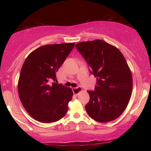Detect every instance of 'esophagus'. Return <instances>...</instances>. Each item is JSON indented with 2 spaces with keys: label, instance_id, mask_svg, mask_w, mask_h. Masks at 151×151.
<instances>
[{
  "label": "esophagus",
  "instance_id": "1",
  "mask_svg": "<svg viewBox=\"0 0 151 151\" xmlns=\"http://www.w3.org/2000/svg\"><path fill=\"white\" fill-rule=\"evenodd\" d=\"M82 91H83V90H82V88L80 87V86H78V87H76V88H73V93L75 94H76V95H77V94H78L79 93H81Z\"/></svg>",
  "mask_w": 151,
  "mask_h": 151
}]
</instances>
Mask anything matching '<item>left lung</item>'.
Instances as JSON below:
<instances>
[{"label":"left lung","mask_w":151,"mask_h":151,"mask_svg":"<svg viewBox=\"0 0 151 151\" xmlns=\"http://www.w3.org/2000/svg\"><path fill=\"white\" fill-rule=\"evenodd\" d=\"M76 48L96 78L94 91H87L88 116L100 122L114 121L126 109L132 94V76L126 59L116 47L102 40L78 42Z\"/></svg>","instance_id":"8db88e82"}]
</instances>
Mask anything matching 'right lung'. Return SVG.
Instances as JSON below:
<instances>
[{
  "mask_svg": "<svg viewBox=\"0 0 151 151\" xmlns=\"http://www.w3.org/2000/svg\"><path fill=\"white\" fill-rule=\"evenodd\" d=\"M75 42L44 45L30 52L20 70L18 92L22 106L33 119L48 123L65 116L72 89L56 84L57 73Z\"/></svg>",
  "mask_w": 151,
  "mask_h": 151,
  "instance_id": "obj_1",
  "label": "right lung"
}]
</instances>
